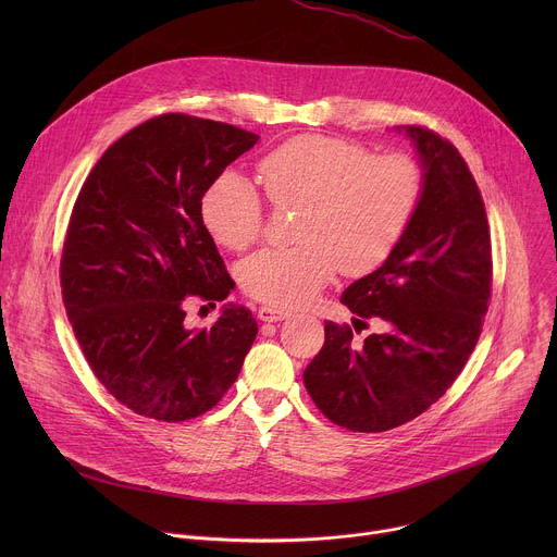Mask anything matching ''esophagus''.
Masks as SVG:
<instances>
[{
  "mask_svg": "<svg viewBox=\"0 0 557 557\" xmlns=\"http://www.w3.org/2000/svg\"><path fill=\"white\" fill-rule=\"evenodd\" d=\"M258 317H260L262 322H282V320H286L288 312L280 310V308H273V306H262L258 310Z\"/></svg>",
  "mask_w": 557,
  "mask_h": 557,
  "instance_id": "obj_1",
  "label": "esophagus"
}]
</instances>
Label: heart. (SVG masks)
<instances>
[{
  "mask_svg": "<svg viewBox=\"0 0 557 557\" xmlns=\"http://www.w3.org/2000/svg\"><path fill=\"white\" fill-rule=\"evenodd\" d=\"M258 174L275 207H301L297 247L262 249L240 264L243 288L280 308L308 304L339 267L348 275L379 269L423 200V172L408 153L374 156L359 143L320 134L282 143L258 163ZM200 213L226 249L243 251L262 235V196L237 172L207 187Z\"/></svg>",
  "mask_w": 557,
  "mask_h": 557,
  "instance_id": "obj_1",
  "label": "heart"
}]
</instances>
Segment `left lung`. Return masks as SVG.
I'll use <instances>...</instances> for the list:
<instances>
[{
    "label": "left lung",
    "mask_w": 557,
    "mask_h": 557,
    "mask_svg": "<svg viewBox=\"0 0 557 557\" xmlns=\"http://www.w3.org/2000/svg\"><path fill=\"white\" fill-rule=\"evenodd\" d=\"M396 129L417 149L423 200L401 245L342 295L355 331L381 320L383 333L355 346L350 326L326 322L304 370L314 406L352 432L399 428L436 404L473 352L492 295L485 202L462 156L432 129Z\"/></svg>",
    "instance_id": "8db88e82"
}]
</instances>
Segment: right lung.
I'll return each mask as SVG.
<instances>
[{
    "instance_id": "1",
    "label": "right lung",
    "mask_w": 557,
    "mask_h": 557,
    "mask_svg": "<svg viewBox=\"0 0 557 557\" xmlns=\"http://www.w3.org/2000/svg\"><path fill=\"white\" fill-rule=\"evenodd\" d=\"M260 140L235 125L163 114L121 136L74 202L61 293L92 372L132 412L178 423L218 406L251 350V310L224 304L189 329V297L233 290L200 213L207 187ZM215 306V304H213Z\"/></svg>"
}]
</instances>
